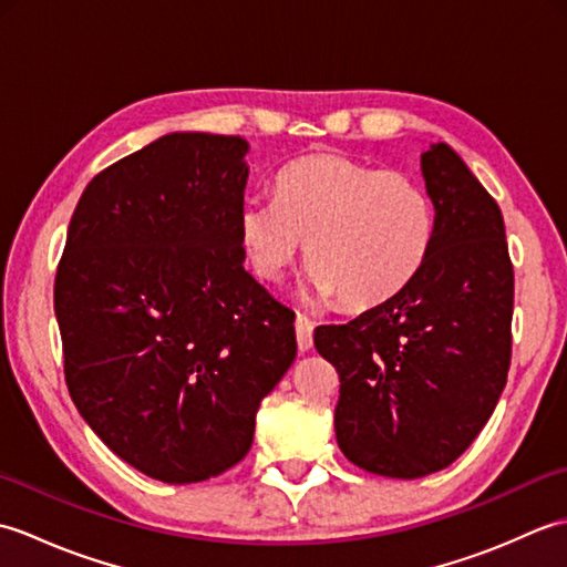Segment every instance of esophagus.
<instances>
[{
    "instance_id": "1",
    "label": "esophagus",
    "mask_w": 567,
    "mask_h": 567,
    "mask_svg": "<svg viewBox=\"0 0 567 567\" xmlns=\"http://www.w3.org/2000/svg\"><path fill=\"white\" fill-rule=\"evenodd\" d=\"M295 329H297V348L299 351H309L311 343H315V323H311L307 317L297 315L295 319Z\"/></svg>"
}]
</instances>
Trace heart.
Masks as SVG:
<instances>
[{"label": "heart", "instance_id": "obj_1", "mask_svg": "<svg viewBox=\"0 0 567 567\" xmlns=\"http://www.w3.org/2000/svg\"><path fill=\"white\" fill-rule=\"evenodd\" d=\"M436 214L426 187L339 153L299 158L275 177V199L250 197L238 236L260 280H282L307 244V297L370 307L392 297L426 260Z\"/></svg>", "mask_w": 567, "mask_h": 567}]
</instances>
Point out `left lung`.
<instances>
[{
  "label": "left lung",
  "mask_w": 567,
  "mask_h": 567,
  "mask_svg": "<svg viewBox=\"0 0 567 567\" xmlns=\"http://www.w3.org/2000/svg\"><path fill=\"white\" fill-rule=\"evenodd\" d=\"M436 212L426 260L400 292L315 331L339 372L336 441L368 473L449 467L497 406L512 360L514 270L497 202L449 143L421 153Z\"/></svg>",
  "instance_id": "obj_1"
}]
</instances>
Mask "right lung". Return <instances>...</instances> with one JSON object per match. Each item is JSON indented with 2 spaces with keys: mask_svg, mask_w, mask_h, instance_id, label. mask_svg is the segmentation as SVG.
<instances>
[{
  "mask_svg": "<svg viewBox=\"0 0 567 567\" xmlns=\"http://www.w3.org/2000/svg\"><path fill=\"white\" fill-rule=\"evenodd\" d=\"M248 141L175 131L84 187L55 275L72 402L167 485L226 473L295 363V311L244 268Z\"/></svg>",
  "mask_w": 567,
  "mask_h": 567,
  "instance_id": "add662e5",
  "label": "right lung"
}]
</instances>
